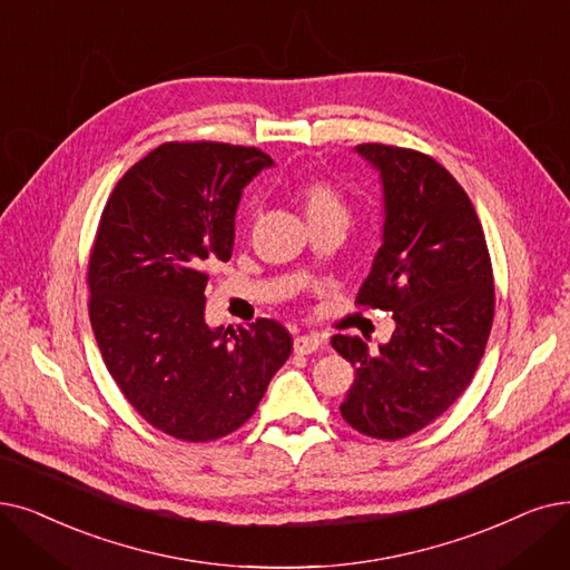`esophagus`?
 Instances as JSON below:
<instances>
[{"mask_svg":"<svg viewBox=\"0 0 570 570\" xmlns=\"http://www.w3.org/2000/svg\"><path fill=\"white\" fill-rule=\"evenodd\" d=\"M321 344H324V340H321L318 335H298L293 342L295 352L298 354H314L316 350H321Z\"/></svg>","mask_w":570,"mask_h":570,"instance_id":"34e87169","label":"esophagus"}]
</instances>
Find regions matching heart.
<instances>
[{"mask_svg":"<svg viewBox=\"0 0 570 570\" xmlns=\"http://www.w3.org/2000/svg\"><path fill=\"white\" fill-rule=\"evenodd\" d=\"M295 200L303 207L309 226L324 224V220H346L350 216V205H346L342 190L321 177H307L301 179L298 184L293 186Z\"/></svg>","mask_w":570,"mask_h":570,"instance_id":"obj_1","label":"heart"}]
</instances>
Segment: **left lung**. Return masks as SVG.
I'll use <instances>...</instances> for the list:
<instances>
[{
    "instance_id": "1",
    "label": "left lung",
    "mask_w": 570,
    "mask_h": 570,
    "mask_svg": "<svg viewBox=\"0 0 570 570\" xmlns=\"http://www.w3.org/2000/svg\"><path fill=\"white\" fill-rule=\"evenodd\" d=\"M380 169L384 237L356 305L393 314L380 352L333 335L356 367L340 412L363 435L401 440L448 412L473 380L493 324V272L478 212L435 158L414 148L358 144Z\"/></svg>"
}]
</instances>
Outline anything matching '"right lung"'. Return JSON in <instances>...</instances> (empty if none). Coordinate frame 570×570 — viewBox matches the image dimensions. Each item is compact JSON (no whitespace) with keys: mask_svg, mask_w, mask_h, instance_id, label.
I'll return each mask as SVG.
<instances>
[{"mask_svg":"<svg viewBox=\"0 0 570 570\" xmlns=\"http://www.w3.org/2000/svg\"><path fill=\"white\" fill-rule=\"evenodd\" d=\"M256 146L167 141L111 190L90 249V324L109 375L154 429L186 442L237 431L293 350L275 318L209 328V267L230 261Z\"/></svg>","mask_w":570,"mask_h":570,"instance_id":"obj_1","label":"right lung"}]
</instances>
